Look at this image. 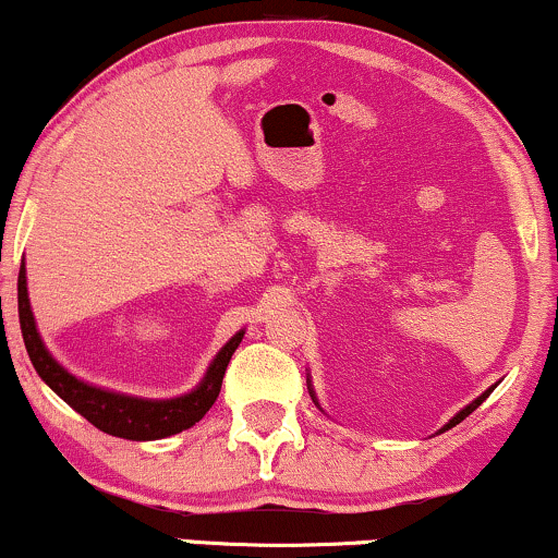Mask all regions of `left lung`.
<instances>
[{
    "mask_svg": "<svg viewBox=\"0 0 558 558\" xmlns=\"http://www.w3.org/2000/svg\"><path fill=\"white\" fill-rule=\"evenodd\" d=\"M306 384H308V393H312L314 404H316V407H319V401H316V393H314V389H312V378H308V373H306ZM497 384H499V380H497ZM497 384H495V386H489V389H486V391L482 393V397H476L474 401H471V404H466V407H463V409H461V412H456V414H453V417H450V420L446 422V425H442L440 429H437V433H446V429H450V427H456V425H458V422H463V420H466V417H469V414H471V412H474V409H476L478 404H482V401H484L486 397H489V393H492V391H495V389H497ZM319 409H322V407H319Z\"/></svg>",
    "mask_w": 558,
    "mask_h": 558,
    "instance_id": "8db88e82",
    "label": "left lung"
}]
</instances>
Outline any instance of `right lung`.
Listing matches in <instances>:
<instances>
[{"mask_svg": "<svg viewBox=\"0 0 558 558\" xmlns=\"http://www.w3.org/2000/svg\"><path fill=\"white\" fill-rule=\"evenodd\" d=\"M17 312H20V329H23L25 350L31 355L33 368L46 380V386L53 393L66 401L69 407L76 409L84 420L92 422L102 433L125 437V440H161V437L178 435L182 429L193 427L195 422L206 417V412L214 407V401L221 391L223 373L234 355V350L242 342L244 329H239L231 340L216 352L210 361L206 376L193 391L182 393L172 399H141L131 393L110 391L102 386L87 384L69 373L56 357L48 352L44 337H40L38 324H35L31 295H27V270L25 259L20 265L17 278Z\"/></svg>", "mask_w": 558, "mask_h": 558, "instance_id": "1", "label": "right lung"}]
</instances>
